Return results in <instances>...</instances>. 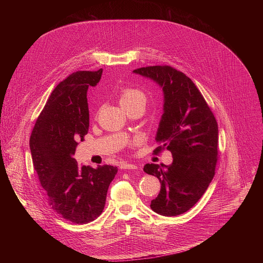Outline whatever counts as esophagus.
<instances>
[{
    "label": "esophagus",
    "instance_id": "esophagus-1",
    "mask_svg": "<svg viewBox=\"0 0 263 263\" xmlns=\"http://www.w3.org/2000/svg\"><path fill=\"white\" fill-rule=\"evenodd\" d=\"M121 168H123V170H137V166L134 165V164L126 162V163H123L121 165Z\"/></svg>",
    "mask_w": 263,
    "mask_h": 263
}]
</instances>
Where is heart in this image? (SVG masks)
Listing matches in <instances>:
<instances>
[{
    "mask_svg": "<svg viewBox=\"0 0 263 263\" xmlns=\"http://www.w3.org/2000/svg\"><path fill=\"white\" fill-rule=\"evenodd\" d=\"M120 103L122 106L140 103L145 105L146 103V96L145 93L134 87H125L120 92Z\"/></svg>",
    "mask_w": 263,
    "mask_h": 263,
    "instance_id": "b5f03b06",
    "label": "heart"
}]
</instances>
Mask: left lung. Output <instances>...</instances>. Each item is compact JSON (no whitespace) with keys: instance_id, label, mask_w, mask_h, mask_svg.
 <instances>
[{"instance_id":"obj_1","label":"left lung","mask_w":263,"mask_h":263,"mask_svg":"<svg viewBox=\"0 0 263 263\" xmlns=\"http://www.w3.org/2000/svg\"><path fill=\"white\" fill-rule=\"evenodd\" d=\"M156 81L164 93V114L154 149H168L171 165L147 163L143 171L161 183L151 208L164 216L190 210L204 195L215 174L218 159V128L210 107L191 78L170 65H153L133 70Z\"/></svg>"}]
</instances>
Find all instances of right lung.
<instances>
[{
  "instance_id": "right-lung-1",
  "label": "right lung",
  "mask_w": 263,
  "mask_h": 263,
  "mask_svg": "<svg viewBox=\"0 0 263 263\" xmlns=\"http://www.w3.org/2000/svg\"><path fill=\"white\" fill-rule=\"evenodd\" d=\"M103 69L78 70L60 82L36 120L30 137L34 170L49 205L74 223L95 220L104 210L108 187L118 167L80 166L72 158L89 128L87 89Z\"/></svg>"
}]
</instances>
